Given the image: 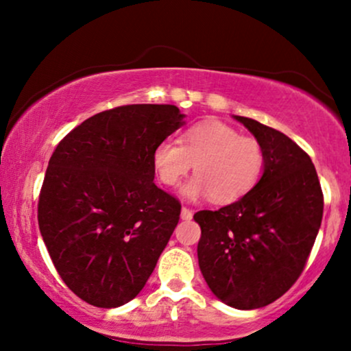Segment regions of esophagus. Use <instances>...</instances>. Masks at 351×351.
I'll list each match as a JSON object with an SVG mask.
<instances>
[{"mask_svg":"<svg viewBox=\"0 0 351 351\" xmlns=\"http://www.w3.org/2000/svg\"><path fill=\"white\" fill-rule=\"evenodd\" d=\"M193 217V211L189 208H186V206H183L181 208V219H184V221H189Z\"/></svg>","mask_w":351,"mask_h":351,"instance_id":"1","label":"esophagus"}]
</instances>
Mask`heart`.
I'll use <instances>...</instances> for the list:
<instances>
[{
  "label": "heart",
  "mask_w": 351,
  "mask_h": 351,
  "mask_svg": "<svg viewBox=\"0 0 351 351\" xmlns=\"http://www.w3.org/2000/svg\"><path fill=\"white\" fill-rule=\"evenodd\" d=\"M264 162L259 140L239 135L217 120L195 125L181 134L180 143L167 138L153 150V167L163 184L175 186L193 167L196 175L183 193L188 198L211 195L216 203H232L247 195L261 180Z\"/></svg>",
  "instance_id": "heart-1"
}]
</instances>
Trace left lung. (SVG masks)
<instances>
[{
	"label": "left lung",
	"mask_w": 351,
	"mask_h": 351,
	"mask_svg": "<svg viewBox=\"0 0 351 351\" xmlns=\"http://www.w3.org/2000/svg\"><path fill=\"white\" fill-rule=\"evenodd\" d=\"M264 148V173L247 195L195 215L198 263L213 293L229 307H265L295 284L324 215L310 156L282 132L234 115Z\"/></svg>",
	"instance_id": "obj_1"
}]
</instances>
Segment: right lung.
Listing matches in <instances>:
<instances>
[{"instance_id": "obj_1", "label": "right lung", "mask_w": 351, "mask_h": 351, "mask_svg": "<svg viewBox=\"0 0 351 351\" xmlns=\"http://www.w3.org/2000/svg\"><path fill=\"white\" fill-rule=\"evenodd\" d=\"M183 117L175 106L115 107L77 125L52 153L39 231L60 279L87 304L135 299L170 241L181 204L153 183V150Z\"/></svg>"}]
</instances>
